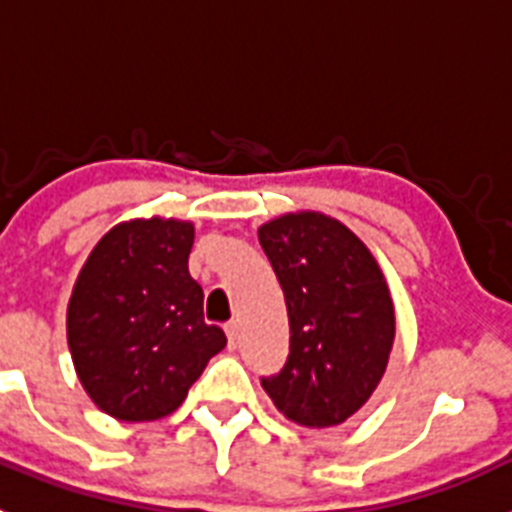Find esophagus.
<instances>
[{
	"instance_id": "obj_1",
	"label": "esophagus",
	"mask_w": 512,
	"mask_h": 512,
	"mask_svg": "<svg viewBox=\"0 0 512 512\" xmlns=\"http://www.w3.org/2000/svg\"><path fill=\"white\" fill-rule=\"evenodd\" d=\"M238 330H241L238 320H230V323L225 325V333H228V346L230 348H238Z\"/></svg>"
}]
</instances>
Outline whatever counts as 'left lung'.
Returning a JSON list of instances; mask_svg holds the SVG:
<instances>
[{"instance_id":"1","label":"left lung","mask_w":512,"mask_h":512,"mask_svg":"<svg viewBox=\"0 0 512 512\" xmlns=\"http://www.w3.org/2000/svg\"><path fill=\"white\" fill-rule=\"evenodd\" d=\"M282 284L289 356L261 379L279 413L307 428L341 425L382 382L395 305L372 251L336 217L287 212L259 228Z\"/></svg>"}]
</instances>
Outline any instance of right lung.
Segmentation results:
<instances>
[{"label":"right lung","mask_w":512,"mask_h":512,"mask_svg":"<svg viewBox=\"0 0 512 512\" xmlns=\"http://www.w3.org/2000/svg\"><path fill=\"white\" fill-rule=\"evenodd\" d=\"M192 243L187 220H128L81 266L66 312L69 351L87 395L112 418L171 415L228 343L205 323V295L189 277Z\"/></svg>","instance_id":"1"}]
</instances>
